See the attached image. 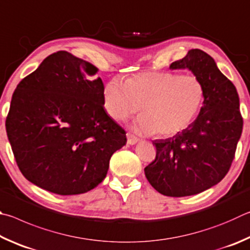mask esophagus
Returning a JSON list of instances; mask_svg holds the SVG:
<instances>
[{"instance_id": "esophagus-1", "label": "esophagus", "mask_w": 250, "mask_h": 250, "mask_svg": "<svg viewBox=\"0 0 250 250\" xmlns=\"http://www.w3.org/2000/svg\"><path fill=\"white\" fill-rule=\"evenodd\" d=\"M139 141V139L137 137H135L134 135L132 134H127V144H129V145H135L137 142Z\"/></svg>"}]
</instances>
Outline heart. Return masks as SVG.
<instances>
[{"label": "heart", "mask_w": 250, "mask_h": 250, "mask_svg": "<svg viewBox=\"0 0 250 250\" xmlns=\"http://www.w3.org/2000/svg\"><path fill=\"white\" fill-rule=\"evenodd\" d=\"M203 82L196 76L144 72L123 82L114 78L103 90V105L115 121H126L141 106L135 122L138 133L169 137L183 132L202 109Z\"/></svg>", "instance_id": "1"}]
</instances>
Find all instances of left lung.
Returning <instances> with one entry per match:
<instances>
[{"label":"left lung","mask_w":250,"mask_h":250,"mask_svg":"<svg viewBox=\"0 0 250 250\" xmlns=\"http://www.w3.org/2000/svg\"><path fill=\"white\" fill-rule=\"evenodd\" d=\"M170 69L191 70L205 89L196 120L173 137L155 141L156 159L145 168L154 189L180 198L208 190L226 176L243 132V117L235 85L207 52L191 49Z\"/></svg>","instance_id":"1"}]
</instances>
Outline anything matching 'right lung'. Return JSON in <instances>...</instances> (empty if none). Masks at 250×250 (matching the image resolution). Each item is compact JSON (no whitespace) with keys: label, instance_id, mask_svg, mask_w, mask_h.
<instances>
[{"label":"right lung","instance_id":"add662e5","mask_svg":"<svg viewBox=\"0 0 250 250\" xmlns=\"http://www.w3.org/2000/svg\"><path fill=\"white\" fill-rule=\"evenodd\" d=\"M87 61L61 50L16 86L5 126L21 172L60 195L81 194L106 177L126 132L104 109L102 79Z\"/></svg>","mask_w":250,"mask_h":250}]
</instances>
